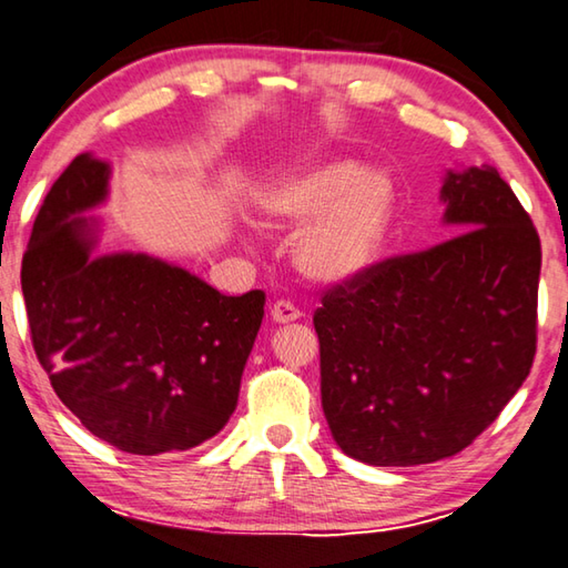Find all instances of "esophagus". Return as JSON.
<instances>
[{"label": "esophagus", "instance_id": "1", "mask_svg": "<svg viewBox=\"0 0 568 568\" xmlns=\"http://www.w3.org/2000/svg\"><path fill=\"white\" fill-rule=\"evenodd\" d=\"M301 315L303 313L297 311L291 301H277L271 307V317L275 320V323H293V320H297Z\"/></svg>", "mask_w": 568, "mask_h": 568}]
</instances>
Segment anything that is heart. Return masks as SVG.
Instances as JSON below:
<instances>
[{
  "mask_svg": "<svg viewBox=\"0 0 568 568\" xmlns=\"http://www.w3.org/2000/svg\"><path fill=\"white\" fill-rule=\"evenodd\" d=\"M261 211L275 225H305L293 248L301 273L317 283H343L383 253L395 189L383 171H365L353 159H320L267 185Z\"/></svg>",
  "mask_w": 568,
  "mask_h": 568,
  "instance_id": "obj_1",
  "label": "heart"
}]
</instances>
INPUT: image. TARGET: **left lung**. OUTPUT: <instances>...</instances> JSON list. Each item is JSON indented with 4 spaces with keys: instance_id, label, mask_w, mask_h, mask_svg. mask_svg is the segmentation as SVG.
Masks as SVG:
<instances>
[{
    "instance_id": "left-lung-1",
    "label": "left lung",
    "mask_w": 568,
    "mask_h": 568,
    "mask_svg": "<svg viewBox=\"0 0 568 568\" xmlns=\"http://www.w3.org/2000/svg\"><path fill=\"white\" fill-rule=\"evenodd\" d=\"M452 239L329 285L313 315L335 442L375 467L457 455L527 379L541 241L497 169L449 171Z\"/></svg>"
}]
</instances>
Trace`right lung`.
<instances>
[{
  "mask_svg": "<svg viewBox=\"0 0 568 568\" xmlns=\"http://www.w3.org/2000/svg\"><path fill=\"white\" fill-rule=\"evenodd\" d=\"M109 166L77 156L51 185L22 257L39 365L91 435L129 455L191 449L225 427L265 293L223 295L149 255L91 257L81 211L106 199Z\"/></svg>",
  "mask_w": 568,
  "mask_h": 568,
  "instance_id": "1",
  "label": "right lung"
}]
</instances>
